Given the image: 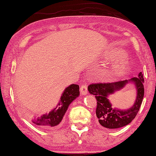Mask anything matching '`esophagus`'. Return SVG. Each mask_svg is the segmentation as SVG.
I'll use <instances>...</instances> for the list:
<instances>
[{"label":"esophagus","mask_w":156,"mask_h":156,"mask_svg":"<svg viewBox=\"0 0 156 156\" xmlns=\"http://www.w3.org/2000/svg\"><path fill=\"white\" fill-rule=\"evenodd\" d=\"M80 92L82 95H86V93L88 92V88L86 83H83V84L81 85L80 88Z\"/></svg>","instance_id":"34e87169"}]
</instances>
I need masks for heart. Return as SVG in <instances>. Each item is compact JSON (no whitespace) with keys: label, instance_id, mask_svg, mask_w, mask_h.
Here are the masks:
<instances>
[{"label":"heart","instance_id":"b5f03b06","mask_svg":"<svg viewBox=\"0 0 156 156\" xmlns=\"http://www.w3.org/2000/svg\"><path fill=\"white\" fill-rule=\"evenodd\" d=\"M109 58L114 61H121L126 58V54L122 50L113 51L109 54ZM126 70V66L123 63H121L114 66L112 69V74L114 75L119 76L122 75Z\"/></svg>","mask_w":156,"mask_h":156}]
</instances>
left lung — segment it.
Returning a JSON list of instances; mask_svg holds the SVG:
<instances>
[{
  "label": "left lung",
  "mask_w": 156,
  "mask_h": 156,
  "mask_svg": "<svg viewBox=\"0 0 156 156\" xmlns=\"http://www.w3.org/2000/svg\"><path fill=\"white\" fill-rule=\"evenodd\" d=\"M132 82L135 83L138 95L133 106L127 110L112 109L111 104L107 99L108 95L115 91L122 89L127 83ZM143 75L140 73L138 77L130 80L116 81L112 83H94L88 86L90 94L94 95L97 100L96 116L99 123L106 128L115 129L128 125L135 118L142 105L144 87Z\"/></svg>",
  "instance_id": "1"
}]
</instances>
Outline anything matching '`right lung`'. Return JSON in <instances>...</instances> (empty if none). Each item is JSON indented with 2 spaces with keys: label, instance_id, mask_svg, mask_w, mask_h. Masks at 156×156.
<instances>
[{
  "label": "right lung",
  "instance_id": "right-lung-1",
  "mask_svg": "<svg viewBox=\"0 0 156 156\" xmlns=\"http://www.w3.org/2000/svg\"><path fill=\"white\" fill-rule=\"evenodd\" d=\"M79 95H80L79 85L71 84L69 86L62 94L61 101L58 103V107H56L48 114H44L40 118L34 119L33 123L43 128H50L58 125L63 119L69 105Z\"/></svg>",
  "mask_w": 156,
  "mask_h": 156
}]
</instances>
